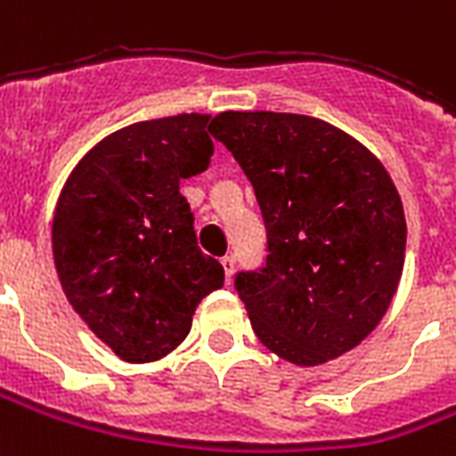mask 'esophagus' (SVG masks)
<instances>
[{"label": "esophagus", "mask_w": 456, "mask_h": 456, "mask_svg": "<svg viewBox=\"0 0 456 456\" xmlns=\"http://www.w3.org/2000/svg\"><path fill=\"white\" fill-rule=\"evenodd\" d=\"M234 264H237V256H234V254H229V256H224V259H222V266H224V279H227V283L232 281V276H234Z\"/></svg>", "instance_id": "esophagus-1"}]
</instances>
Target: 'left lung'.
Listing matches in <instances>:
<instances>
[{
  "instance_id": "left-lung-1",
  "label": "left lung",
  "mask_w": 456,
  "mask_h": 456,
  "mask_svg": "<svg viewBox=\"0 0 456 456\" xmlns=\"http://www.w3.org/2000/svg\"><path fill=\"white\" fill-rule=\"evenodd\" d=\"M209 133L249 177L266 227V264L234 281L256 338L304 368L355 348L405 264V212L383 162L296 113L227 110Z\"/></svg>"
}]
</instances>
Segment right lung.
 <instances>
[{
    "mask_svg": "<svg viewBox=\"0 0 456 456\" xmlns=\"http://www.w3.org/2000/svg\"><path fill=\"white\" fill-rule=\"evenodd\" d=\"M202 113L133 123L86 152L53 212L63 294L118 358L152 362L190 333L195 308L224 283L197 247L180 180L215 152Z\"/></svg>",
    "mask_w": 456,
    "mask_h": 456,
    "instance_id": "obj_1",
    "label": "right lung"
}]
</instances>
